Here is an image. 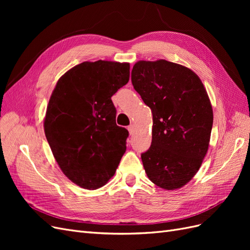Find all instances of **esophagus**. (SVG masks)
<instances>
[{"label":"esophagus","instance_id":"1","mask_svg":"<svg viewBox=\"0 0 250 250\" xmlns=\"http://www.w3.org/2000/svg\"><path fill=\"white\" fill-rule=\"evenodd\" d=\"M128 131H129L130 134H133V132H134V125L133 124L128 126Z\"/></svg>","mask_w":250,"mask_h":250}]
</instances>
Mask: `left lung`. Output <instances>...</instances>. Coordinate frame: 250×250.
<instances>
[{"label":"left lung","mask_w":250,"mask_h":250,"mask_svg":"<svg viewBox=\"0 0 250 250\" xmlns=\"http://www.w3.org/2000/svg\"><path fill=\"white\" fill-rule=\"evenodd\" d=\"M131 82L153 118L152 142L142 162L148 178L165 190L190 181L203 162L213 127V108L200 78L188 67L140 60Z\"/></svg>","instance_id":"left-lung-1"}]
</instances>
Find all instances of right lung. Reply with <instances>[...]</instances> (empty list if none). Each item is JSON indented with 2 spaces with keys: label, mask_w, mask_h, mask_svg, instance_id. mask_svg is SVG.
<instances>
[{
  "label": "right lung",
  "mask_w": 250,
  "mask_h": 250,
  "mask_svg": "<svg viewBox=\"0 0 250 250\" xmlns=\"http://www.w3.org/2000/svg\"><path fill=\"white\" fill-rule=\"evenodd\" d=\"M127 62H84L56 83L43 121L44 134L64 175L96 190L115 175L128 130L116 123L112 95L129 80Z\"/></svg>",
  "instance_id": "add662e5"
}]
</instances>
